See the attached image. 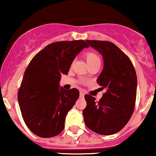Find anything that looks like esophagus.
Instances as JSON below:
<instances>
[{
	"mask_svg": "<svg viewBox=\"0 0 156 156\" xmlns=\"http://www.w3.org/2000/svg\"><path fill=\"white\" fill-rule=\"evenodd\" d=\"M80 98L84 97V93H83V91H80Z\"/></svg>",
	"mask_w": 156,
	"mask_h": 156,
	"instance_id": "1",
	"label": "esophagus"
}]
</instances>
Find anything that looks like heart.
Here are the masks:
<instances>
[{"mask_svg":"<svg viewBox=\"0 0 156 156\" xmlns=\"http://www.w3.org/2000/svg\"><path fill=\"white\" fill-rule=\"evenodd\" d=\"M85 58H86L88 66L93 64L95 62H100V58L98 57L97 54H95L94 52L88 51L84 54Z\"/></svg>","mask_w":156,"mask_h":156,"instance_id":"obj_1","label":"heart"}]
</instances>
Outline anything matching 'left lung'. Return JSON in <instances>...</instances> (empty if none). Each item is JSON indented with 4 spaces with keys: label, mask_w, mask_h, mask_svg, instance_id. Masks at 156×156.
Returning <instances> with one entry per match:
<instances>
[{
    "label": "left lung",
    "mask_w": 156,
    "mask_h": 156,
    "mask_svg": "<svg viewBox=\"0 0 156 156\" xmlns=\"http://www.w3.org/2000/svg\"><path fill=\"white\" fill-rule=\"evenodd\" d=\"M104 59V68L97 83L102 98L85 94L87 106L83 110L86 126L101 135H112L126 126L134 110L137 95V75L130 59L113 43L87 41Z\"/></svg>",
    "instance_id": "obj_1"
}]
</instances>
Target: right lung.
Returning a JSON list of instances; mask_svg holds the SVG:
<instances>
[{
    "label": "right lung",
    "instance_id": "obj_1",
    "mask_svg": "<svg viewBox=\"0 0 156 156\" xmlns=\"http://www.w3.org/2000/svg\"><path fill=\"white\" fill-rule=\"evenodd\" d=\"M84 41H59L48 44L33 58L25 71L18 101L25 123L34 134L52 137L65 127L68 112L80 96L76 88L59 86L61 74H68Z\"/></svg>",
    "mask_w": 156,
    "mask_h": 156
}]
</instances>
